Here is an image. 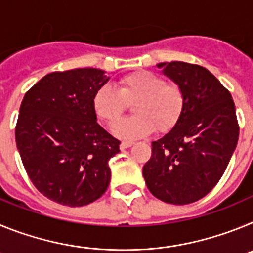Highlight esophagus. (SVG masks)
Returning a JSON list of instances; mask_svg holds the SVG:
<instances>
[{
	"label": "esophagus",
	"mask_w": 253,
	"mask_h": 253,
	"mask_svg": "<svg viewBox=\"0 0 253 253\" xmlns=\"http://www.w3.org/2000/svg\"><path fill=\"white\" fill-rule=\"evenodd\" d=\"M133 144H134V142H131V140H123V142L120 143V148H122V149L130 148Z\"/></svg>",
	"instance_id": "34e87169"
}]
</instances>
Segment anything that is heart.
I'll return each instance as SVG.
<instances>
[{"label": "heart", "mask_w": 253, "mask_h": 253, "mask_svg": "<svg viewBox=\"0 0 253 253\" xmlns=\"http://www.w3.org/2000/svg\"><path fill=\"white\" fill-rule=\"evenodd\" d=\"M135 115L116 123L113 131L124 139L146 137L154 130L167 131L180 120L185 109V92L177 84H167L151 71H137L123 76L119 88L105 84L96 90L92 107L96 116L113 124L133 102Z\"/></svg>", "instance_id": "1"}]
</instances>
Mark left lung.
I'll return each instance as SVG.
<instances>
[{"mask_svg":"<svg viewBox=\"0 0 253 253\" xmlns=\"http://www.w3.org/2000/svg\"><path fill=\"white\" fill-rule=\"evenodd\" d=\"M157 67L182 87L185 109L175 126L152 142L143 177L162 202L190 204L213 190L231 161L240 135L236 106L229 91L204 67L185 62Z\"/></svg>","mask_w":253,"mask_h":253,"instance_id":"left-lung-1","label":"left lung"}]
</instances>
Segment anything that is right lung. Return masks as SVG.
Listing matches in <instances>:
<instances>
[{"label":"right lung","instance_id":"obj_1","mask_svg":"<svg viewBox=\"0 0 253 253\" xmlns=\"http://www.w3.org/2000/svg\"><path fill=\"white\" fill-rule=\"evenodd\" d=\"M109 78L99 68L44 76L25 93L15 138L22 165L40 193L58 204L84 207L110 184L118 139L97 123L93 93Z\"/></svg>","mask_w":253,"mask_h":253}]
</instances>
